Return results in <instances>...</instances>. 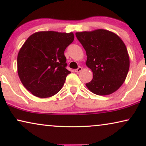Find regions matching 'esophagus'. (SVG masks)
Returning a JSON list of instances; mask_svg holds the SVG:
<instances>
[{
    "label": "esophagus",
    "instance_id": "obj_1",
    "mask_svg": "<svg viewBox=\"0 0 146 146\" xmlns=\"http://www.w3.org/2000/svg\"><path fill=\"white\" fill-rule=\"evenodd\" d=\"M82 67H78L77 69L75 70V72H76L78 73V72H80L82 71Z\"/></svg>",
    "mask_w": 146,
    "mask_h": 146
}]
</instances>
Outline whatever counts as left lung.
I'll return each instance as SVG.
<instances>
[{"label": "left lung", "instance_id": "8db88e82", "mask_svg": "<svg viewBox=\"0 0 146 146\" xmlns=\"http://www.w3.org/2000/svg\"><path fill=\"white\" fill-rule=\"evenodd\" d=\"M76 36L86 52V64L93 72V79L86 84L89 90L100 96L117 90L129 68L128 52L122 40L104 29L76 33Z\"/></svg>", "mask_w": 146, "mask_h": 146}]
</instances>
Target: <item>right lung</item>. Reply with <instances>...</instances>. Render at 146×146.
<instances>
[{
  "mask_svg": "<svg viewBox=\"0 0 146 146\" xmlns=\"http://www.w3.org/2000/svg\"><path fill=\"white\" fill-rule=\"evenodd\" d=\"M74 39L73 33L41 31L28 38L17 56L18 74L35 96L46 98L60 90L70 72L64 50Z\"/></svg>",
  "mask_w": 146,
  "mask_h": 146,
  "instance_id": "add662e5",
  "label": "right lung"
}]
</instances>
